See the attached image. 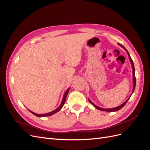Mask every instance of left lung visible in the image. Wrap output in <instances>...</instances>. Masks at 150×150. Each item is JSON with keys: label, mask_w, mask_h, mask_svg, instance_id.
Here are the masks:
<instances>
[{"label": "left lung", "mask_w": 150, "mask_h": 150, "mask_svg": "<svg viewBox=\"0 0 150 150\" xmlns=\"http://www.w3.org/2000/svg\"><path fill=\"white\" fill-rule=\"evenodd\" d=\"M120 46L122 47H123L126 51V52H128V56H129V59H130V61H131V65H132V67H133V83H134V86H133V92H132V94H133V93L134 92V89H135V86H136V77H135V71H134V64H133V60L131 59V57H130V55H129V52H128V51H127V50L126 49V48H125V47L124 46H122V45H120ZM131 97V96H130ZM129 99V98L127 99V100L124 103H122L121 105H120V106H117V107H116V108H112V109H103V108H99V107H98V106H97L96 105H95V104L93 103V102H91V101L89 99V103H91L96 108H97L98 110H101V111H111V112H112V111H118V110H120V109H121L122 107H123L125 104H126V103L128 102V99Z\"/></svg>", "instance_id": "1"}]
</instances>
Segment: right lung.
Masks as SVG:
<instances>
[{
	"label": "right lung",
	"instance_id": "obj_1",
	"mask_svg": "<svg viewBox=\"0 0 150 150\" xmlns=\"http://www.w3.org/2000/svg\"><path fill=\"white\" fill-rule=\"evenodd\" d=\"M69 88L67 89V91H66V93H64V96H63V99H62V103H61V105L59 106V107L57 108L56 109V110H55L54 111H52V112H51L46 113V114H44V115H39V114H36V113H35V112H32L31 111H30V110H29V111H30V112L31 113H33V115H34L35 116H38V117H45V116H51V115H54V113H56V112H58L59 111V110H61V109L62 108V106H64V103H65V102H66V99L67 95L68 93H69Z\"/></svg>",
	"mask_w": 150,
	"mask_h": 150
}]
</instances>
